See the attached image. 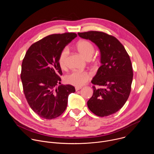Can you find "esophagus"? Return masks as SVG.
I'll use <instances>...</instances> for the list:
<instances>
[{
    "mask_svg": "<svg viewBox=\"0 0 154 154\" xmlns=\"http://www.w3.org/2000/svg\"><path fill=\"white\" fill-rule=\"evenodd\" d=\"M75 91H79V90L82 89V87H75Z\"/></svg>",
    "mask_w": 154,
    "mask_h": 154,
    "instance_id": "34e87169",
    "label": "esophagus"
}]
</instances>
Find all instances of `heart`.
Instances as JSON below:
<instances>
[{
    "mask_svg": "<svg viewBox=\"0 0 154 154\" xmlns=\"http://www.w3.org/2000/svg\"><path fill=\"white\" fill-rule=\"evenodd\" d=\"M79 52L86 59H90L94 52V47L93 44L87 40L80 41L77 45ZM69 49L66 47L62 49L58 57V64L61 68L64 69L66 66L67 57ZM92 77V74L88 71H72L64 77V82L69 85L81 86L85 85Z\"/></svg>",
    "mask_w": 154,
    "mask_h": 154,
    "instance_id": "heart-1",
    "label": "heart"
}]
</instances>
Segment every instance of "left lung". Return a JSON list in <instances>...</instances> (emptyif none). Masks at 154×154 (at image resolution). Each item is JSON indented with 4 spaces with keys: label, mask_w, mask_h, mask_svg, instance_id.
Masks as SVG:
<instances>
[{
    "label": "left lung",
    "mask_w": 154,
    "mask_h": 154,
    "mask_svg": "<svg viewBox=\"0 0 154 154\" xmlns=\"http://www.w3.org/2000/svg\"><path fill=\"white\" fill-rule=\"evenodd\" d=\"M90 39L100 49L101 66L91 80L93 94L87 105L94 115L104 117L117 112L127 100L133 80V69L128 54L115 36L98 31L78 33ZM95 85L103 86L97 89Z\"/></svg>",
    "instance_id": "1"
}]
</instances>
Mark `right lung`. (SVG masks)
<instances>
[{
	"instance_id": "1",
	"label": "right lung",
	"mask_w": 154,
	"mask_h": 154,
	"mask_svg": "<svg viewBox=\"0 0 154 154\" xmlns=\"http://www.w3.org/2000/svg\"><path fill=\"white\" fill-rule=\"evenodd\" d=\"M77 37L66 32L52 34L33 43L22 63L20 79L26 99L39 117L52 119L66 108L68 96L75 91L71 85H61L62 71L58 57L63 48Z\"/></svg>"
}]
</instances>
